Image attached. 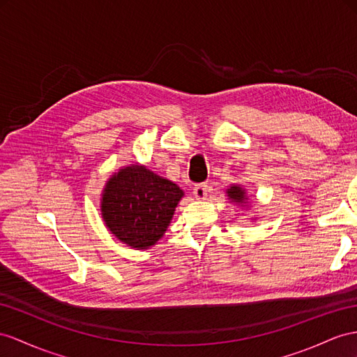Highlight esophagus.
<instances>
[{
	"mask_svg": "<svg viewBox=\"0 0 357 357\" xmlns=\"http://www.w3.org/2000/svg\"><path fill=\"white\" fill-rule=\"evenodd\" d=\"M193 195L196 199L202 200L206 197L208 195V185L206 184H197L195 188H193Z\"/></svg>",
	"mask_w": 357,
	"mask_h": 357,
	"instance_id": "34e87169",
	"label": "esophagus"
}]
</instances>
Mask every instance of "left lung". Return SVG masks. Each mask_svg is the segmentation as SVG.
Returning <instances> with one entry per match:
<instances>
[{
    "label": "left lung",
    "instance_id": "1",
    "mask_svg": "<svg viewBox=\"0 0 357 357\" xmlns=\"http://www.w3.org/2000/svg\"><path fill=\"white\" fill-rule=\"evenodd\" d=\"M226 196L227 199L231 200L234 205H241L245 206L249 202V196H248V191L245 188L240 184H231L229 187L226 188ZM255 220V218H253Z\"/></svg>",
    "mask_w": 357,
    "mask_h": 357
}]
</instances>
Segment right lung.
<instances>
[{"mask_svg":"<svg viewBox=\"0 0 357 357\" xmlns=\"http://www.w3.org/2000/svg\"><path fill=\"white\" fill-rule=\"evenodd\" d=\"M184 197L175 182L140 162L114 172L100 195V215L116 238L135 250H146L162 238Z\"/></svg>","mask_w":357,"mask_h":357,"instance_id":"obj_1","label":"right lung"}]
</instances>
